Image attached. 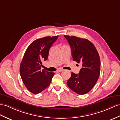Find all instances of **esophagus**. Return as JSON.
<instances>
[{
    "label": "esophagus",
    "mask_w": 120,
    "mask_h": 120,
    "mask_svg": "<svg viewBox=\"0 0 120 120\" xmlns=\"http://www.w3.org/2000/svg\"><path fill=\"white\" fill-rule=\"evenodd\" d=\"M63 71V69H59L57 70V72H60Z\"/></svg>",
    "instance_id": "esophagus-1"
}]
</instances>
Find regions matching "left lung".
<instances>
[{
	"mask_svg": "<svg viewBox=\"0 0 120 120\" xmlns=\"http://www.w3.org/2000/svg\"><path fill=\"white\" fill-rule=\"evenodd\" d=\"M64 37L71 47L73 60L82 65L79 74L71 73L67 86L79 95L86 94L93 89L100 76L101 63L98 52L88 40L66 35Z\"/></svg>",
	"mask_w": 120,
	"mask_h": 120,
	"instance_id": "8db88e82",
	"label": "left lung"
}]
</instances>
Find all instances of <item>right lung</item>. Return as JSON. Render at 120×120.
I'll use <instances>...</instances> for the list:
<instances>
[{"label":"right lung","instance_id":"1","mask_svg":"<svg viewBox=\"0 0 120 120\" xmlns=\"http://www.w3.org/2000/svg\"><path fill=\"white\" fill-rule=\"evenodd\" d=\"M58 36L46 37L34 41L28 47L20 66L23 83L30 92L38 94L47 87L54 73L41 70L42 60H47L50 49Z\"/></svg>","mask_w":120,"mask_h":120}]
</instances>
